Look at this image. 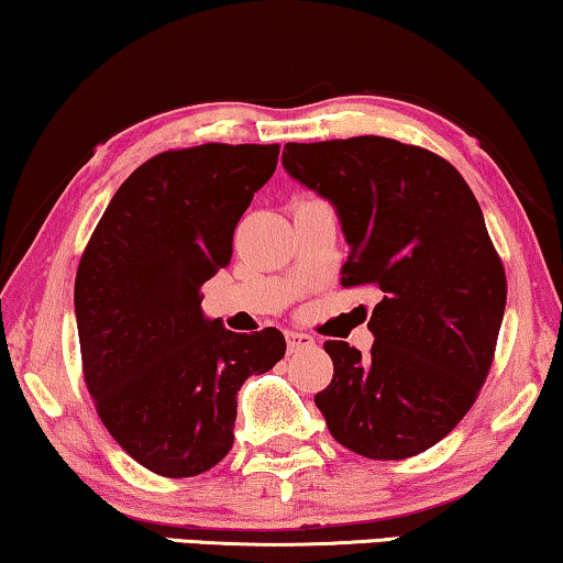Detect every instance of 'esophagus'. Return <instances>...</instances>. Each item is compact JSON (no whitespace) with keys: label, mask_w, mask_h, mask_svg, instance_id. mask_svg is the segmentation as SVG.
<instances>
[{"label":"esophagus","mask_w":563,"mask_h":563,"mask_svg":"<svg viewBox=\"0 0 563 563\" xmlns=\"http://www.w3.org/2000/svg\"><path fill=\"white\" fill-rule=\"evenodd\" d=\"M314 345V338L307 335V333H297V330H289L287 333V349L289 353H297V351H307Z\"/></svg>","instance_id":"esophagus-1"}]
</instances>
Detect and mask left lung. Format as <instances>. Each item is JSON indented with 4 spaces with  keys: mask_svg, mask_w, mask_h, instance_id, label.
<instances>
[{
    "mask_svg": "<svg viewBox=\"0 0 563 563\" xmlns=\"http://www.w3.org/2000/svg\"><path fill=\"white\" fill-rule=\"evenodd\" d=\"M282 164L335 207L343 287L384 295L372 356L325 343L333 382L314 405L353 453L418 456L459 426L495 358L507 282L479 202L449 161L391 137L287 143Z\"/></svg>",
    "mask_w": 563,
    "mask_h": 563,
    "instance_id": "obj_1",
    "label": "left lung"
}]
</instances>
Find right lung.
I'll use <instances>...</instances> for the list:
<instances>
[{"label":"right lung","instance_id":"1","mask_svg":"<svg viewBox=\"0 0 563 563\" xmlns=\"http://www.w3.org/2000/svg\"><path fill=\"white\" fill-rule=\"evenodd\" d=\"M279 145L205 143L145 161L114 191L74 287L84 382L110 435L153 474L197 476L233 449L238 391L287 343L202 314L238 220Z\"/></svg>","mask_w":563,"mask_h":563}]
</instances>
